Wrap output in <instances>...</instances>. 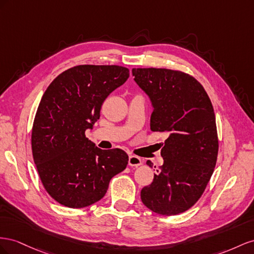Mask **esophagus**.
I'll return each mask as SVG.
<instances>
[{"label": "esophagus", "instance_id": "1", "mask_svg": "<svg viewBox=\"0 0 254 254\" xmlns=\"http://www.w3.org/2000/svg\"><path fill=\"white\" fill-rule=\"evenodd\" d=\"M128 165L132 166V167H138V166L142 165L141 158L135 155H129L128 157Z\"/></svg>", "mask_w": 254, "mask_h": 254}]
</instances>
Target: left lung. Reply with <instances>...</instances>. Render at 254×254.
I'll return each instance as SVG.
<instances>
[{"instance_id": "1", "label": "left lung", "mask_w": 254, "mask_h": 254, "mask_svg": "<svg viewBox=\"0 0 254 254\" xmlns=\"http://www.w3.org/2000/svg\"><path fill=\"white\" fill-rule=\"evenodd\" d=\"M132 73L153 106L151 131L168 136L161 151L164 164L140 198L152 212L178 215L200 199L214 172L218 155L214 108L203 86L184 72L134 68ZM147 165L152 167L150 161Z\"/></svg>"}]
</instances>
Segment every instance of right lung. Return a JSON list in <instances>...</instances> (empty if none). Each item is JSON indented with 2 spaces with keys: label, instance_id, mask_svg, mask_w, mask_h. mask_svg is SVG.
<instances>
[{
  "label": "right lung",
  "instance_id": "right-lung-1",
  "mask_svg": "<svg viewBox=\"0 0 254 254\" xmlns=\"http://www.w3.org/2000/svg\"><path fill=\"white\" fill-rule=\"evenodd\" d=\"M129 76L121 66L79 64L49 85L36 113L32 151L48 193L62 205L82 208L102 199L112 178L126 169L121 149L101 150L85 136L105 99Z\"/></svg>",
  "mask_w": 254,
  "mask_h": 254
}]
</instances>
